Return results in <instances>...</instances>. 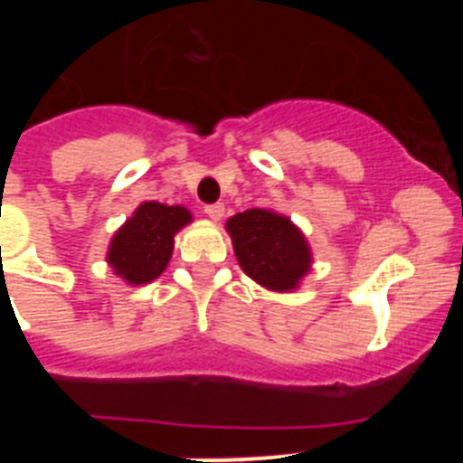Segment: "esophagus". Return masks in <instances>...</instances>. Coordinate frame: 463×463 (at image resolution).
I'll use <instances>...</instances> for the list:
<instances>
[{
    "instance_id": "esophagus-1",
    "label": "esophagus",
    "mask_w": 463,
    "mask_h": 463,
    "mask_svg": "<svg viewBox=\"0 0 463 463\" xmlns=\"http://www.w3.org/2000/svg\"><path fill=\"white\" fill-rule=\"evenodd\" d=\"M203 211H206V215L213 220V222H220V220L224 218V206H222V203H211V206H206V208H203Z\"/></svg>"
}]
</instances>
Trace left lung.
Masks as SVG:
<instances>
[{
  "label": "left lung",
  "mask_w": 463,
  "mask_h": 463,
  "mask_svg": "<svg viewBox=\"0 0 463 463\" xmlns=\"http://www.w3.org/2000/svg\"><path fill=\"white\" fill-rule=\"evenodd\" d=\"M224 229L232 236L234 255L245 276L271 292L298 289L313 267V252L304 232L282 213L250 208L229 218Z\"/></svg>",
  "instance_id": "left-lung-1"
}]
</instances>
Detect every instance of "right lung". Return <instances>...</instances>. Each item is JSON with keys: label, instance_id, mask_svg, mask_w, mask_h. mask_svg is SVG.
I'll return each instance as SVG.
<instances>
[{"label": "right lung", "instance_id": "right-lung-1", "mask_svg": "<svg viewBox=\"0 0 463 463\" xmlns=\"http://www.w3.org/2000/svg\"><path fill=\"white\" fill-rule=\"evenodd\" d=\"M192 222L185 206L138 203L109 243L106 264L127 285H148L165 273L174 255V236Z\"/></svg>", "mask_w": 463, "mask_h": 463}]
</instances>
